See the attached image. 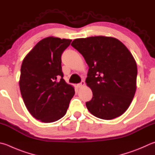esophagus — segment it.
Wrapping results in <instances>:
<instances>
[{
  "instance_id": "1",
  "label": "esophagus",
  "mask_w": 155,
  "mask_h": 155,
  "mask_svg": "<svg viewBox=\"0 0 155 155\" xmlns=\"http://www.w3.org/2000/svg\"><path fill=\"white\" fill-rule=\"evenodd\" d=\"M84 85H85V82H84V81H81V83H80L79 84H78L77 87H78V88H81V87H83Z\"/></svg>"
}]
</instances>
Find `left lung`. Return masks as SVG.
<instances>
[{"label": "left lung", "mask_w": 155, "mask_h": 155, "mask_svg": "<svg viewBox=\"0 0 155 155\" xmlns=\"http://www.w3.org/2000/svg\"><path fill=\"white\" fill-rule=\"evenodd\" d=\"M71 45L89 66L85 82L93 92L86 102L95 117L111 120L128 109L136 91L137 64L126 46L117 38L97 36L74 39Z\"/></svg>", "instance_id": "1"}]
</instances>
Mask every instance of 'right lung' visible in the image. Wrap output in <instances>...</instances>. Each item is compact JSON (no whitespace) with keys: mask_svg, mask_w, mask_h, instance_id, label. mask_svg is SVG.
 Here are the masks:
<instances>
[{"mask_svg":"<svg viewBox=\"0 0 155 155\" xmlns=\"http://www.w3.org/2000/svg\"><path fill=\"white\" fill-rule=\"evenodd\" d=\"M72 40L49 36L42 39L24 58L19 89L32 116L52 123L66 114L74 89L63 78L61 56Z\"/></svg>","mask_w":155,"mask_h":155,"instance_id":"right-lung-1","label":"right lung"}]
</instances>
